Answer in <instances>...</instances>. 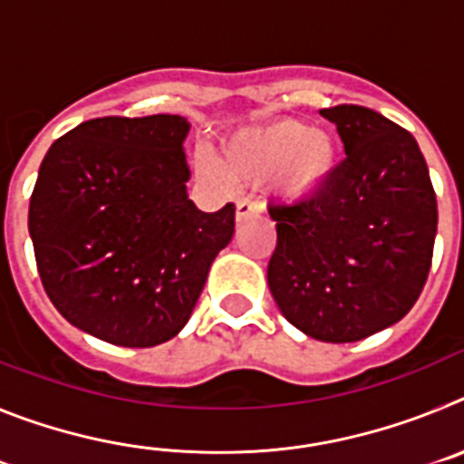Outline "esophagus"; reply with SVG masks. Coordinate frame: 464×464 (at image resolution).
I'll list each match as a JSON object with an SVG mask.
<instances>
[{
  "label": "esophagus",
  "mask_w": 464,
  "mask_h": 464,
  "mask_svg": "<svg viewBox=\"0 0 464 464\" xmlns=\"http://www.w3.org/2000/svg\"><path fill=\"white\" fill-rule=\"evenodd\" d=\"M257 213H260V207H257L256 202H251V199H239V202H237V223H246V220L257 216Z\"/></svg>",
  "instance_id": "esophagus-1"
}]
</instances>
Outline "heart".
Returning <instances> with one entry per match:
<instances>
[{
	"mask_svg": "<svg viewBox=\"0 0 464 464\" xmlns=\"http://www.w3.org/2000/svg\"><path fill=\"white\" fill-rule=\"evenodd\" d=\"M342 162V143L332 130L309 127L283 118L257 127H244L225 141L223 169L241 183H276L288 202H306L327 188ZM202 171L216 179L218 169L202 162Z\"/></svg>",
	"mask_w": 464,
	"mask_h": 464,
	"instance_id": "b5f03b06",
	"label": "heart"
}]
</instances>
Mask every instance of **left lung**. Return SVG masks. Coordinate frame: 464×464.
<instances>
[{"label":"left lung","instance_id":"1","mask_svg":"<svg viewBox=\"0 0 464 464\" xmlns=\"http://www.w3.org/2000/svg\"><path fill=\"white\" fill-rule=\"evenodd\" d=\"M346 160L309 202L272 208L269 290L285 321L346 343L395 325L423 293L437 197L416 139L372 109H323Z\"/></svg>","mask_w":464,"mask_h":464}]
</instances>
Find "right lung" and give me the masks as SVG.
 <instances>
[{
	"label": "right lung",
	"instance_id": "right-lung-1",
	"mask_svg": "<svg viewBox=\"0 0 464 464\" xmlns=\"http://www.w3.org/2000/svg\"><path fill=\"white\" fill-rule=\"evenodd\" d=\"M183 116L94 118L57 139L30 199L36 267L55 309L102 342L150 348L190 321L235 204L188 197Z\"/></svg>",
	"mask_w": 464,
	"mask_h": 464
}]
</instances>
